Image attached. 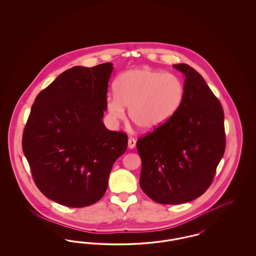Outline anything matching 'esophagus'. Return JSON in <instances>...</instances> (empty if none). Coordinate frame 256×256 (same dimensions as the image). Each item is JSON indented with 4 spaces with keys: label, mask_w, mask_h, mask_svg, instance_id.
<instances>
[{
    "label": "esophagus",
    "mask_w": 256,
    "mask_h": 256,
    "mask_svg": "<svg viewBox=\"0 0 256 256\" xmlns=\"http://www.w3.org/2000/svg\"><path fill=\"white\" fill-rule=\"evenodd\" d=\"M136 145V140L132 138V137H130L128 138V146L130 148H134V146Z\"/></svg>",
    "instance_id": "obj_1"
}]
</instances>
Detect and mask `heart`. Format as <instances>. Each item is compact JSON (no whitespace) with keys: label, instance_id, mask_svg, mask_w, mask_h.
<instances>
[{"label":"heart","instance_id":"obj_1","mask_svg":"<svg viewBox=\"0 0 256 256\" xmlns=\"http://www.w3.org/2000/svg\"><path fill=\"white\" fill-rule=\"evenodd\" d=\"M116 96L106 98V108L112 121L128 117L144 132H152L170 121L184 98L182 80L172 74L143 67L122 74L115 82Z\"/></svg>","mask_w":256,"mask_h":256}]
</instances>
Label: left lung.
Here are the masks:
<instances>
[{"mask_svg":"<svg viewBox=\"0 0 256 256\" xmlns=\"http://www.w3.org/2000/svg\"><path fill=\"white\" fill-rule=\"evenodd\" d=\"M174 68L185 76L182 104L169 122L136 143L141 189L161 204H180L202 195L226 148L219 100L194 68L184 63Z\"/></svg>","mask_w":256,"mask_h":256,"instance_id":"1","label":"left lung"}]
</instances>
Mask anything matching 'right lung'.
<instances>
[{
    "label": "right lung",
    "mask_w": 256,
    "mask_h": 256,
    "mask_svg": "<svg viewBox=\"0 0 256 256\" xmlns=\"http://www.w3.org/2000/svg\"><path fill=\"white\" fill-rule=\"evenodd\" d=\"M112 63L74 66L42 90L32 106L22 146L38 189L69 207L91 206L106 193L128 135L102 122Z\"/></svg>",
    "instance_id": "obj_1"
}]
</instances>
